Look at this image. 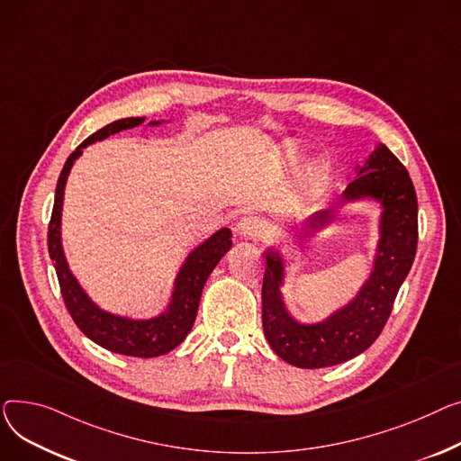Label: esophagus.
I'll return each mask as SVG.
<instances>
[{
	"label": "esophagus",
	"mask_w": 461,
	"mask_h": 461,
	"mask_svg": "<svg viewBox=\"0 0 461 461\" xmlns=\"http://www.w3.org/2000/svg\"><path fill=\"white\" fill-rule=\"evenodd\" d=\"M236 230L240 236L243 238H262L266 225L262 220H258L257 215H246V218H241L236 225Z\"/></svg>",
	"instance_id": "34e87169"
}]
</instances>
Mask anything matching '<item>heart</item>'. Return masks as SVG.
<instances>
[{"label":"heart","mask_w":461,"mask_h":461,"mask_svg":"<svg viewBox=\"0 0 461 461\" xmlns=\"http://www.w3.org/2000/svg\"><path fill=\"white\" fill-rule=\"evenodd\" d=\"M288 154H290V158H295L297 156V149L295 147H288Z\"/></svg>","instance_id":"obj_1"}]
</instances>
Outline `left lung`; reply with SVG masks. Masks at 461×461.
<instances>
[{
    "mask_svg": "<svg viewBox=\"0 0 461 461\" xmlns=\"http://www.w3.org/2000/svg\"><path fill=\"white\" fill-rule=\"evenodd\" d=\"M384 204L382 240L374 272L357 297L318 326H302L285 309L279 285L283 262L277 253L266 258L262 281V328L276 354L300 368H323L356 357L380 337L391 316L396 294L408 277L417 253L419 208L408 169L385 147H377L359 175L344 192V201L361 197ZM331 218L330 212L312 215L311 227Z\"/></svg>",
    "mask_w": 461,
    "mask_h": 461,
    "instance_id": "obj_1",
    "label": "left lung"
}]
</instances>
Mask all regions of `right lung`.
Segmentation results:
<instances>
[{"label": "right lung", "mask_w": 461, "mask_h": 461, "mask_svg": "<svg viewBox=\"0 0 461 461\" xmlns=\"http://www.w3.org/2000/svg\"><path fill=\"white\" fill-rule=\"evenodd\" d=\"M143 121L145 117H130L107 124L102 130L89 135V138L68 156L56 187V201H53V210L48 225V251L50 258L53 260V266H56V274L59 279V288L67 311L70 312L72 320L81 331L98 346L115 351V354L131 357H158L176 348L185 339V335L192 331L203 286L215 264H218L221 257L230 249L232 232L229 229L218 230L187 257L176 277V286L167 312L152 320H128L100 311L70 274L61 248L63 194L65 182L74 159L81 154V149H86L87 145L105 140L107 135L117 133L121 130L140 126Z\"/></svg>", "instance_id": "1"}]
</instances>
